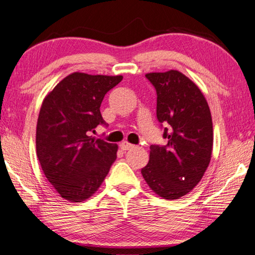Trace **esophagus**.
<instances>
[{
	"label": "esophagus",
	"mask_w": 255,
	"mask_h": 255,
	"mask_svg": "<svg viewBox=\"0 0 255 255\" xmlns=\"http://www.w3.org/2000/svg\"><path fill=\"white\" fill-rule=\"evenodd\" d=\"M119 147H121V149H123V150H129V149L133 147V144L129 143L127 141H123L121 144H119Z\"/></svg>",
	"instance_id": "esophagus-1"
}]
</instances>
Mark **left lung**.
<instances>
[{
  "mask_svg": "<svg viewBox=\"0 0 255 255\" xmlns=\"http://www.w3.org/2000/svg\"><path fill=\"white\" fill-rule=\"evenodd\" d=\"M157 93V118L164 125L166 146L151 144L144 180L168 200L186 196L200 182L211 160L213 127L200 89L179 71L148 73Z\"/></svg>",
  "mask_w": 255,
  "mask_h": 255,
  "instance_id": "8db88e82",
  "label": "left lung"
}]
</instances>
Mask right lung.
Wrapping results in <instances>:
<instances>
[{
  "label": "right lung",
  "instance_id": "1",
  "mask_svg": "<svg viewBox=\"0 0 255 255\" xmlns=\"http://www.w3.org/2000/svg\"><path fill=\"white\" fill-rule=\"evenodd\" d=\"M123 76L73 73L44 98L36 126L42 170L59 196L82 202L98 190L117 158L118 146L92 138L105 125L101 105Z\"/></svg>",
  "mask_w": 255,
  "mask_h": 255
}]
</instances>
